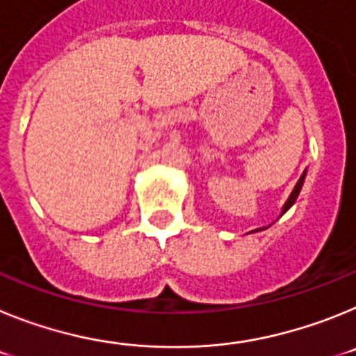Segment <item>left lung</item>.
<instances>
[{
	"label": "left lung",
	"instance_id": "left-lung-1",
	"mask_svg": "<svg viewBox=\"0 0 356 356\" xmlns=\"http://www.w3.org/2000/svg\"><path fill=\"white\" fill-rule=\"evenodd\" d=\"M305 175H307V172H303V175H301V178H300V180H298V184H296L294 191H292V193H291V196H289V200L285 201L284 209H282V216H284V213L287 212V210L291 209L292 205H294V201L298 200V196H300V191H301V187H303V181H305ZM260 229H264V228L254 229V232H260Z\"/></svg>",
	"mask_w": 356,
	"mask_h": 356
}]
</instances>
